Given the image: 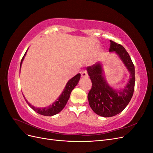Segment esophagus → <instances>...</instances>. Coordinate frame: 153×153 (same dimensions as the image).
I'll use <instances>...</instances> for the list:
<instances>
[{
	"label": "esophagus",
	"instance_id": "esophagus-1",
	"mask_svg": "<svg viewBox=\"0 0 153 153\" xmlns=\"http://www.w3.org/2000/svg\"><path fill=\"white\" fill-rule=\"evenodd\" d=\"M82 77H88V73L87 71H84L81 74Z\"/></svg>",
	"mask_w": 153,
	"mask_h": 153
}]
</instances>
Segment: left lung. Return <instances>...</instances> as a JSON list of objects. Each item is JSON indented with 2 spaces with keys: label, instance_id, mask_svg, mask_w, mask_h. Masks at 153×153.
Masks as SVG:
<instances>
[{
  "label": "left lung",
  "instance_id": "obj_1",
  "mask_svg": "<svg viewBox=\"0 0 153 153\" xmlns=\"http://www.w3.org/2000/svg\"><path fill=\"white\" fill-rule=\"evenodd\" d=\"M110 41L109 51L119 55L130 73V79L124 89L115 91L106 82L100 63L87 67L92 84L87 96L89 105L96 114L105 117L114 116L126 107L133 96L135 81V66L129 53L121 45Z\"/></svg>",
  "mask_w": 153,
  "mask_h": 153
}]
</instances>
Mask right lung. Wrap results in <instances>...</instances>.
I'll list each match as a JSON object with an SVG mask.
<instances>
[{"instance_id": "obj_1", "label": "right lung", "mask_w": 153, "mask_h": 153, "mask_svg": "<svg viewBox=\"0 0 153 153\" xmlns=\"http://www.w3.org/2000/svg\"><path fill=\"white\" fill-rule=\"evenodd\" d=\"M26 52L25 53L24 57H23L22 59L21 63H20V68L22 66L23 60H24V57L25 56ZM80 78V74L78 73L76 75L73 77L71 79L69 80L67 83V84L65 87V89H64L61 95L59 96V98L55 101L52 105H50L49 106H48V107H45V108L35 107V106H32L28 102V101H27V100L25 98L24 94H23V96H24V99L27 102V103L28 104L32 110H34L35 112L41 115H45V116H52V115H54L55 114L59 113L64 108V106H66L68 101L69 98V96H70L72 90L78 84Z\"/></svg>"}]
</instances>
